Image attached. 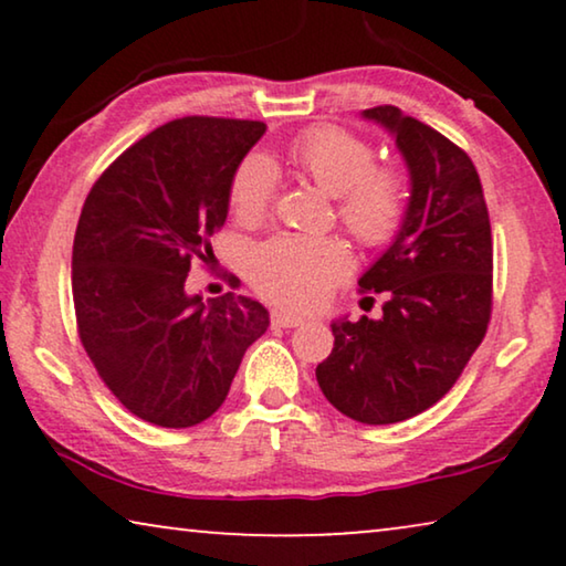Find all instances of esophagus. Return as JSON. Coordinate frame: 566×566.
<instances>
[{
  "mask_svg": "<svg viewBox=\"0 0 566 566\" xmlns=\"http://www.w3.org/2000/svg\"><path fill=\"white\" fill-rule=\"evenodd\" d=\"M270 322H273V327H283V329H291V327H298V324H304L306 319L298 314H291V312H283V308H277L270 316Z\"/></svg>",
  "mask_w": 566,
  "mask_h": 566,
  "instance_id": "obj_1",
  "label": "esophagus"
}]
</instances>
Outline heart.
Here are the masks:
<instances>
[{"mask_svg":"<svg viewBox=\"0 0 566 566\" xmlns=\"http://www.w3.org/2000/svg\"><path fill=\"white\" fill-rule=\"evenodd\" d=\"M291 161L337 198L339 221L358 242L378 247L397 237L407 216L405 175L376 167V151L368 142L343 128H308L291 144ZM273 196V161L252 154L231 177V211L242 223H260ZM350 268V252L335 237L277 234L252 252L250 281L273 304L306 312L319 306Z\"/></svg>","mask_w":566,"mask_h":566,"instance_id":"1","label":"heart"}]
</instances>
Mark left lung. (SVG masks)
Masks as SVG:
<instances>
[{
  "instance_id": "obj_1",
  "label": "left lung",
  "mask_w": 566,
  "mask_h": 566,
  "mask_svg": "<svg viewBox=\"0 0 566 566\" xmlns=\"http://www.w3.org/2000/svg\"><path fill=\"white\" fill-rule=\"evenodd\" d=\"M397 142L409 169L401 229L358 281L384 293V316L332 322L316 366L329 405L363 424L409 420L443 399L486 335L492 229L469 154L394 105L363 111Z\"/></svg>"
}]
</instances>
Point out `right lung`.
Here are the masks:
<instances>
[{
    "label": "right lung",
    "instance_id": "right-lung-1",
    "mask_svg": "<svg viewBox=\"0 0 566 566\" xmlns=\"http://www.w3.org/2000/svg\"><path fill=\"white\" fill-rule=\"evenodd\" d=\"M260 120L188 115L120 154L84 200L72 252L80 339L113 397L159 428H192L227 399L247 347L265 335L260 301L188 293ZM237 289L239 277H229Z\"/></svg>",
    "mask_w": 566,
    "mask_h": 566
}]
</instances>
